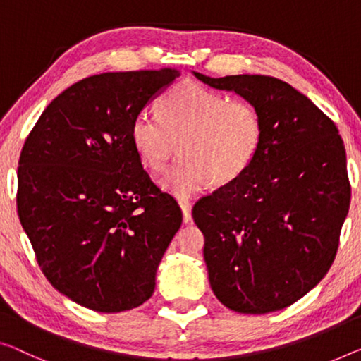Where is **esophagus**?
<instances>
[{"instance_id":"esophagus-1","label":"esophagus","mask_w":361,"mask_h":361,"mask_svg":"<svg viewBox=\"0 0 361 361\" xmlns=\"http://www.w3.org/2000/svg\"><path fill=\"white\" fill-rule=\"evenodd\" d=\"M180 207H181V212H183V220H185V224H190L191 222V202L186 201V199H180L178 201Z\"/></svg>"}]
</instances>
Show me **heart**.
Instances as JSON below:
<instances>
[{
    "mask_svg": "<svg viewBox=\"0 0 361 361\" xmlns=\"http://www.w3.org/2000/svg\"><path fill=\"white\" fill-rule=\"evenodd\" d=\"M157 114L139 111L129 136L141 162L162 171L180 139L181 159L164 178V186L180 197L191 196L212 183L240 178L261 150L264 123L248 100L186 80L159 102Z\"/></svg>",
    "mask_w": 361,
    "mask_h": 361,
    "instance_id": "obj_1",
    "label": "heart"
}]
</instances>
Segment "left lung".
Here are the masks:
<instances>
[{
	"instance_id": "left-lung-1",
	"label": "left lung",
	"mask_w": 361,
	"mask_h": 361,
	"mask_svg": "<svg viewBox=\"0 0 361 361\" xmlns=\"http://www.w3.org/2000/svg\"><path fill=\"white\" fill-rule=\"evenodd\" d=\"M195 76L235 90L264 123L250 169L192 207L212 292L236 313L283 310L316 287L336 259L350 206L345 146L336 123L281 79Z\"/></svg>"
}]
</instances>
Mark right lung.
I'll return each mask as SVG.
<instances>
[{"label":"right lung","instance_id":"add662e5","mask_svg":"<svg viewBox=\"0 0 361 361\" xmlns=\"http://www.w3.org/2000/svg\"><path fill=\"white\" fill-rule=\"evenodd\" d=\"M175 68L104 73L56 97L27 136L18 214L53 287L85 308L120 313L152 297L181 209L142 169L129 129Z\"/></svg>","mask_w":361,"mask_h":361}]
</instances>
